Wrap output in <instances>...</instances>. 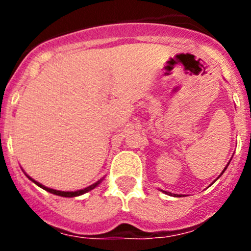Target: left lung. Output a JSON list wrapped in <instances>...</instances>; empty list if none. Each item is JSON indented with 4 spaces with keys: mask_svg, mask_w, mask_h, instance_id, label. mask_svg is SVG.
<instances>
[{
    "mask_svg": "<svg viewBox=\"0 0 251 251\" xmlns=\"http://www.w3.org/2000/svg\"><path fill=\"white\" fill-rule=\"evenodd\" d=\"M227 166H228V165H227ZM227 166L224 169V171H222V174L225 173V170H226V169H227ZM222 174H221V175H222ZM221 175H220V176H221ZM220 176H219V177H220ZM163 192H164V191H163ZM165 193H166V194H170V196H174V197H181V196H178V194H173V193H169V192H165Z\"/></svg>",
    "mask_w": 251,
    "mask_h": 251,
    "instance_id": "8db88e82",
    "label": "left lung"
}]
</instances>
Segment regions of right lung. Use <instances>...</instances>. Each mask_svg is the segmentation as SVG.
I'll return each mask as SVG.
<instances>
[{"instance_id":"1","label":"right lung","mask_w":251,"mask_h":251,"mask_svg":"<svg viewBox=\"0 0 251 251\" xmlns=\"http://www.w3.org/2000/svg\"><path fill=\"white\" fill-rule=\"evenodd\" d=\"M26 176H27V175H26ZM27 178L31 179V181L34 182L35 184H37V186H39V187H41V188L45 189V191L50 192V193H52V194H55V196L67 197V198H72V197H77V196H81V194H83V193H87V192H90L91 189L96 188V187H97L98 184L100 183V181H102V179H100V181H97V182H96V183L91 184V186L86 187V188L80 189V191H76V192H63V191H55V189H52V188H47V187H45L44 184L39 183V182H36V181H35V179H32L31 177H29V176H27Z\"/></svg>"}]
</instances>
